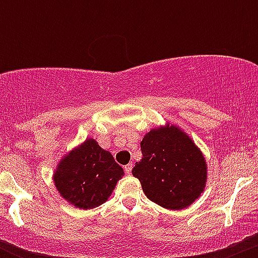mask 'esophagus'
Wrapping results in <instances>:
<instances>
[{"label": "esophagus", "mask_w": 258, "mask_h": 258, "mask_svg": "<svg viewBox=\"0 0 258 258\" xmlns=\"http://www.w3.org/2000/svg\"><path fill=\"white\" fill-rule=\"evenodd\" d=\"M132 167H134V165H132V163H128V165H126V166H124V172H126L127 175H130V173H131V171H132Z\"/></svg>", "instance_id": "esophagus-1"}]
</instances>
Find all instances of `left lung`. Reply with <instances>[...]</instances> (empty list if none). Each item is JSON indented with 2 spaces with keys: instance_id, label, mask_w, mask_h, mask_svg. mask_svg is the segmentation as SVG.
I'll use <instances>...</instances> for the list:
<instances>
[{
  "instance_id": "obj_1",
  "label": "left lung",
  "mask_w": 258,
  "mask_h": 258,
  "mask_svg": "<svg viewBox=\"0 0 258 258\" xmlns=\"http://www.w3.org/2000/svg\"><path fill=\"white\" fill-rule=\"evenodd\" d=\"M142 158L132 175L148 200L168 210L189 206L206 184V162L201 151L175 126L151 130L141 142Z\"/></svg>"
}]
</instances>
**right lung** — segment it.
<instances>
[{"mask_svg":"<svg viewBox=\"0 0 258 258\" xmlns=\"http://www.w3.org/2000/svg\"><path fill=\"white\" fill-rule=\"evenodd\" d=\"M123 170L108 151L87 139L59 162L53 181L61 196L80 209L107 201Z\"/></svg>","mask_w":258,"mask_h":258,"instance_id":"add662e5","label":"right lung"}]
</instances>
